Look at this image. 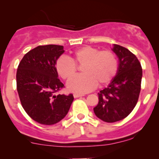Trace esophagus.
<instances>
[{
    "mask_svg": "<svg viewBox=\"0 0 159 159\" xmlns=\"http://www.w3.org/2000/svg\"><path fill=\"white\" fill-rule=\"evenodd\" d=\"M75 98H78V97H81V96H84V94H80V93H74L73 94Z\"/></svg>",
    "mask_w": 159,
    "mask_h": 159,
    "instance_id": "obj_1",
    "label": "esophagus"
}]
</instances>
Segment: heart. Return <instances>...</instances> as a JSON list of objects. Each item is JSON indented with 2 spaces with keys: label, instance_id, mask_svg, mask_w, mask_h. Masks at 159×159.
I'll list each match as a JSON object with an SVG mask.
<instances>
[{
  "label": "heart",
  "instance_id": "obj_1",
  "mask_svg": "<svg viewBox=\"0 0 159 159\" xmlns=\"http://www.w3.org/2000/svg\"><path fill=\"white\" fill-rule=\"evenodd\" d=\"M77 66H82L81 75L75 76L67 84L72 92L87 93L95 88L97 83L106 84L115 77L118 70V61L112 51L84 46L75 51L72 59L61 57L57 60L55 69L64 80L72 78L77 72Z\"/></svg>",
  "mask_w": 159,
  "mask_h": 159
}]
</instances>
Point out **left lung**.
Listing matches in <instances>:
<instances>
[{"label": "left lung", "instance_id": "1", "mask_svg": "<svg viewBox=\"0 0 159 159\" xmlns=\"http://www.w3.org/2000/svg\"><path fill=\"white\" fill-rule=\"evenodd\" d=\"M112 50L120 60L117 74L98 93V103L93 108L96 116L106 123L120 121L130 114L141 87L142 67L137 57L119 45H114Z\"/></svg>", "mask_w": 159, "mask_h": 159}]
</instances>
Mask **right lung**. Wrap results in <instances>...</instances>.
Listing matches in <instances>:
<instances>
[{
  "instance_id": "add662e5",
  "label": "right lung",
  "mask_w": 159,
  "mask_h": 159,
  "mask_svg": "<svg viewBox=\"0 0 159 159\" xmlns=\"http://www.w3.org/2000/svg\"><path fill=\"white\" fill-rule=\"evenodd\" d=\"M63 46L39 45L23 57L16 72L19 99L27 115L43 125H53L65 117L73 95L59 94L64 85L58 78L57 60Z\"/></svg>"
}]
</instances>
